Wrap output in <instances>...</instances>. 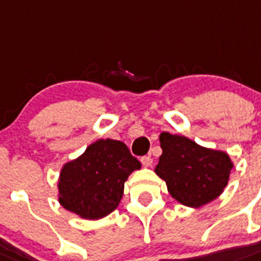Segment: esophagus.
I'll return each mask as SVG.
<instances>
[{
  "label": "esophagus",
  "mask_w": 261,
  "mask_h": 261,
  "mask_svg": "<svg viewBox=\"0 0 261 261\" xmlns=\"http://www.w3.org/2000/svg\"><path fill=\"white\" fill-rule=\"evenodd\" d=\"M141 162H142V165H143V166H145V167H150L152 165V158L150 155L142 156Z\"/></svg>",
  "instance_id": "esophagus-1"
}]
</instances>
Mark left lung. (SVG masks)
I'll return each mask as SVG.
<instances>
[{
    "label": "left lung",
    "instance_id": "obj_1",
    "mask_svg": "<svg viewBox=\"0 0 261 261\" xmlns=\"http://www.w3.org/2000/svg\"><path fill=\"white\" fill-rule=\"evenodd\" d=\"M160 142L162 155L155 173L166 182L173 198L185 206L200 207L224 192L233 167L226 152L170 133H162Z\"/></svg>",
    "mask_w": 261,
    "mask_h": 261
}]
</instances>
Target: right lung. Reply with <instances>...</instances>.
<instances>
[{"mask_svg":"<svg viewBox=\"0 0 261 261\" xmlns=\"http://www.w3.org/2000/svg\"><path fill=\"white\" fill-rule=\"evenodd\" d=\"M141 162L123 142L99 139L76 160L67 162L59 178V202L87 220H99L115 211L124 182Z\"/></svg>","mask_w":261,"mask_h":261,"instance_id":"obj_1","label":"right lung"}]
</instances>
